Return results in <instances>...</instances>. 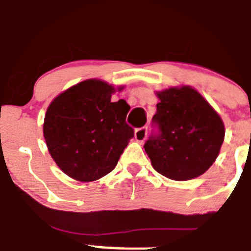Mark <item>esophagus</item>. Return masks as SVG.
Returning a JSON list of instances; mask_svg holds the SVG:
<instances>
[{"mask_svg":"<svg viewBox=\"0 0 251 251\" xmlns=\"http://www.w3.org/2000/svg\"><path fill=\"white\" fill-rule=\"evenodd\" d=\"M148 137V127L144 126V127H139L135 130V139L137 142H144Z\"/></svg>","mask_w":251,"mask_h":251,"instance_id":"obj_1","label":"esophagus"}]
</instances>
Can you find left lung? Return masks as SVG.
<instances>
[{
  "instance_id": "1",
  "label": "left lung",
  "mask_w": 251,
  "mask_h": 251,
  "mask_svg": "<svg viewBox=\"0 0 251 251\" xmlns=\"http://www.w3.org/2000/svg\"><path fill=\"white\" fill-rule=\"evenodd\" d=\"M152 131L145 148L152 168L169 179L198 177L214 164L225 136L220 116L191 87L157 94Z\"/></svg>"
}]
</instances>
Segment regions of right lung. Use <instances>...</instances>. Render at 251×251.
<instances>
[{"mask_svg":"<svg viewBox=\"0 0 251 251\" xmlns=\"http://www.w3.org/2000/svg\"><path fill=\"white\" fill-rule=\"evenodd\" d=\"M114 87L86 80L50 103L44 136L58 168L72 179L94 181L111 173L134 137L126 123L130 106L111 102Z\"/></svg>","mask_w":251,"mask_h":251,"instance_id":"1","label":"right lung"}]
</instances>
